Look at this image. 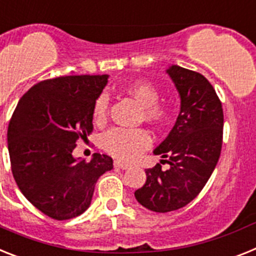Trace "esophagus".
<instances>
[{
  "label": "esophagus",
  "instance_id": "esophagus-1",
  "mask_svg": "<svg viewBox=\"0 0 256 256\" xmlns=\"http://www.w3.org/2000/svg\"><path fill=\"white\" fill-rule=\"evenodd\" d=\"M114 168H122V170H126V168H128V164H125V162H121V161H114Z\"/></svg>",
  "mask_w": 256,
  "mask_h": 256
}]
</instances>
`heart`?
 <instances>
[{
    "label": "heart",
    "instance_id": "1",
    "mask_svg": "<svg viewBox=\"0 0 256 256\" xmlns=\"http://www.w3.org/2000/svg\"><path fill=\"white\" fill-rule=\"evenodd\" d=\"M124 91L142 106V120H144L148 125L160 128L170 122L172 116L171 108L168 104L158 102L160 91L153 84L146 80H136L128 84ZM108 106L110 100L106 95H100L98 98L92 110V118L96 125L106 124ZM148 146L150 136L142 128H112L104 136V148L106 152L122 161H130Z\"/></svg>",
    "mask_w": 256,
    "mask_h": 256
}]
</instances>
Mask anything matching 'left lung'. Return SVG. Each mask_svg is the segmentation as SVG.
Here are the masks:
<instances>
[{
  "label": "left lung",
  "mask_w": 256,
  "mask_h": 256,
  "mask_svg": "<svg viewBox=\"0 0 256 256\" xmlns=\"http://www.w3.org/2000/svg\"><path fill=\"white\" fill-rule=\"evenodd\" d=\"M168 76L180 95V112L168 136L154 150L161 164L146 168L135 198L148 210L168 212L198 196L216 166L223 144L224 114L210 82L194 70L171 66Z\"/></svg>",
  "instance_id": "1"
}]
</instances>
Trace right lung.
Wrapping results in <instances>:
<instances>
[{
  "label": "right lung",
  "mask_w": 256,
  "mask_h": 256,
  "mask_svg": "<svg viewBox=\"0 0 256 256\" xmlns=\"http://www.w3.org/2000/svg\"><path fill=\"white\" fill-rule=\"evenodd\" d=\"M108 76H66L33 85L11 116L8 146L11 171L26 198L55 220L88 210L98 179L113 168L110 156L91 161L72 156L92 132V110Z\"/></svg>",
  "instance_id": "add662e5"
}]
</instances>
